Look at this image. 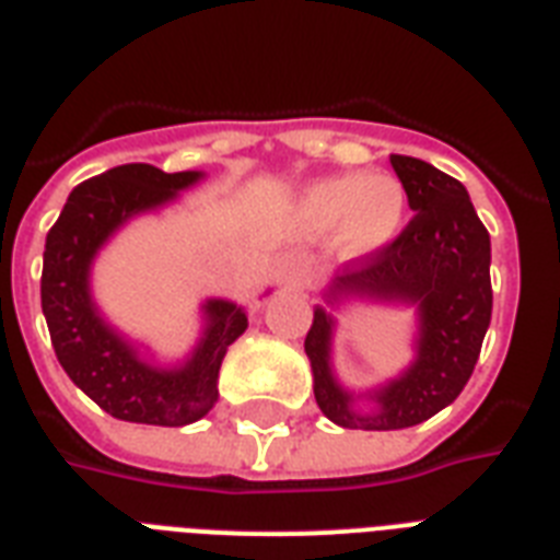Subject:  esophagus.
Here are the masks:
<instances>
[{
  "instance_id": "esophagus-1",
  "label": "esophagus",
  "mask_w": 560,
  "mask_h": 560,
  "mask_svg": "<svg viewBox=\"0 0 560 560\" xmlns=\"http://www.w3.org/2000/svg\"><path fill=\"white\" fill-rule=\"evenodd\" d=\"M276 279H279V284H284V288H302L307 279L305 264L299 261V258H281L279 267H276Z\"/></svg>"
}]
</instances>
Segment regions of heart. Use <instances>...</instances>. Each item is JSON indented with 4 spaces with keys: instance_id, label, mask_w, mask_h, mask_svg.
Segmentation results:
<instances>
[{
    "instance_id": "1",
    "label": "heart",
    "mask_w": 560,
    "mask_h": 560,
    "mask_svg": "<svg viewBox=\"0 0 560 560\" xmlns=\"http://www.w3.org/2000/svg\"><path fill=\"white\" fill-rule=\"evenodd\" d=\"M296 226L323 237L337 229L346 255L369 258L389 249L407 223V188L392 174H337L299 191L293 206Z\"/></svg>"
}]
</instances>
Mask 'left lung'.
Here are the masks:
<instances>
[{
  "label": "left lung",
  "mask_w": 560,
  "mask_h": 560,
  "mask_svg": "<svg viewBox=\"0 0 560 560\" xmlns=\"http://www.w3.org/2000/svg\"><path fill=\"white\" fill-rule=\"evenodd\" d=\"M389 162L416 214L389 249L334 276L305 337L316 404L346 430H404L451 407L491 323V237L465 186L416 156L392 153ZM342 301L417 307V354L374 390H346L332 372L330 307Z\"/></svg>",
  "instance_id": "obj_1"
}]
</instances>
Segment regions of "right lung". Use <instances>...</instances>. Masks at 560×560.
<instances>
[{
  "label": "right lung",
  "instance_id": "add662e5",
  "mask_svg": "<svg viewBox=\"0 0 560 560\" xmlns=\"http://www.w3.org/2000/svg\"><path fill=\"white\" fill-rule=\"evenodd\" d=\"M202 171H165L133 162L104 171L74 188L46 235L43 316L63 372L104 412L133 424L186 427L218 400L220 363L246 331V311L229 299L200 305L202 334L186 360L162 366L118 331L92 296V264L118 229L139 214L165 209Z\"/></svg>",
  "mask_w": 560,
  "mask_h": 560
}]
</instances>
